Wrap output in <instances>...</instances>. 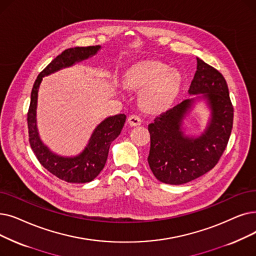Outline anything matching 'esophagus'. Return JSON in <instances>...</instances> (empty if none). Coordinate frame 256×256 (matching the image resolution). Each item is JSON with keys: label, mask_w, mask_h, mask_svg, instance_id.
<instances>
[{"label": "esophagus", "mask_w": 256, "mask_h": 256, "mask_svg": "<svg viewBox=\"0 0 256 256\" xmlns=\"http://www.w3.org/2000/svg\"><path fill=\"white\" fill-rule=\"evenodd\" d=\"M128 121L132 126H137L141 124V118L138 115H130L128 117Z\"/></svg>", "instance_id": "1"}]
</instances>
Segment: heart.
<instances>
[{
  "label": "heart",
  "instance_id": "obj_1",
  "mask_svg": "<svg viewBox=\"0 0 256 256\" xmlns=\"http://www.w3.org/2000/svg\"><path fill=\"white\" fill-rule=\"evenodd\" d=\"M124 84L134 90H142L140 104L148 112L158 113L168 108L179 92L180 76L158 62H142L126 72Z\"/></svg>",
  "mask_w": 256,
  "mask_h": 256
}]
</instances>
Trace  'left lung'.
<instances>
[{"label":"left lung","instance_id":"1","mask_svg":"<svg viewBox=\"0 0 256 256\" xmlns=\"http://www.w3.org/2000/svg\"><path fill=\"white\" fill-rule=\"evenodd\" d=\"M196 72L188 92L204 98L211 118L201 136L188 137L182 121L196 99H186L156 117L148 124L150 168L160 182L180 185L190 182L212 170L228 144L233 126V106L227 82L214 66L196 58Z\"/></svg>","mask_w":256,"mask_h":256}]
</instances>
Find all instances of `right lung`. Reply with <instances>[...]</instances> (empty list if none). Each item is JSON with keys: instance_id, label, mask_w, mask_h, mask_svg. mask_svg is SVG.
Segmentation results:
<instances>
[{"instance_id": "obj_1", "label": "right lung", "mask_w": 256, "mask_h": 256, "mask_svg": "<svg viewBox=\"0 0 256 256\" xmlns=\"http://www.w3.org/2000/svg\"><path fill=\"white\" fill-rule=\"evenodd\" d=\"M99 49L100 46L75 47L64 50L38 74L31 91L30 106L27 114L30 146L44 168L58 179L69 183L91 182L102 170L108 159L110 143L120 135L126 116L118 114L108 117L94 130L82 152L75 157H62L52 152L38 136L36 126L38 88L44 76L91 58Z\"/></svg>"}]
</instances>
